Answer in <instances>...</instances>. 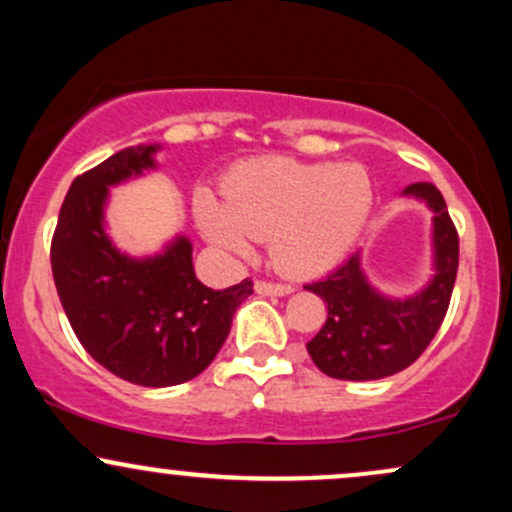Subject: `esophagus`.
Returning a JSON list of instances; mask_svg holds the SVG:
<instances>
[{
  "label": "esophagus",
  "instance_id": "1",
  "mask_svg": "<svg viewBox=\"0 0 512 512\" xmlns=\"http://www.w3.org/2000/svg\"><path fill=\"white\" fill-rule=\"evenodd\" d=\"M255 291L262 293V296H289L293 293L291 284H274V281H257Z\"/></svg>",
  "mask_w": 512,
  "mask_h": 512
}]
</instances>
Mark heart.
<instances>
[{
  "label": "heart",
  "instance_id": "b5f03b06",
  "mask_svg": "<svg viewBox=\"0 0 512 512\" xmlns=\"http://www.w3.org/2000/svg\"><path fill=\"white\" fill-rule=\"evenodd\" d=\"M373 209V182L358 163H303L262 156L238 163L223 180V202L199 192L197 223L211 243L250 255L269 238L274 264L289 274L334 267L361 236Z\"/></svg>",
  "mask_w": 512,
  "mask_h": 512
}]
</instances>
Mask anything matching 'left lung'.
<instances>
[{
  "label": "left lung",
  "mask_w": 512,
  "mask_h": 512,
  "mask_svg": "<svg viewBox=\"0 0 512 512\" xmlns=\"http://www.w3.org/2000/svg\"><path fill=\"white\" fill-rule=\"evenodd\" d=\"M402 195L421 199L433 211V276L414 296L390 298L370 286L356 252L327 279L305 286L327 303L325 325L305 346L330 378L380 380L409 368L448 313L460 262L455 223L431 182H414Z\"/></svg>",
  "instance_id": "8db88e82"
}]
</instances>
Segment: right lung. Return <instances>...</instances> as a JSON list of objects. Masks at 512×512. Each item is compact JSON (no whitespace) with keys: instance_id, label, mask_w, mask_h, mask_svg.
Here are the masks:
<instances>
[{"instance_id":"right-lung-1","label":"right lung","mask_w":512,"mask_h":512,"mask_svg":"<svg viewBox=\"0 0 512 512\" xmlns=\"http://www.w3.org/2000/svg\"><path fill=\"white\" fill-rule=\"evenodd\" d=\"M158 144L129 146L86 170L64 197L50 262L69 325L93 361L117 378L170 387L197 378L231 332L245 279L214 291L197 279L190 238L151 257L117 250L105 233L110 187L154 170Z\"/></svg>"}]
</instances>
